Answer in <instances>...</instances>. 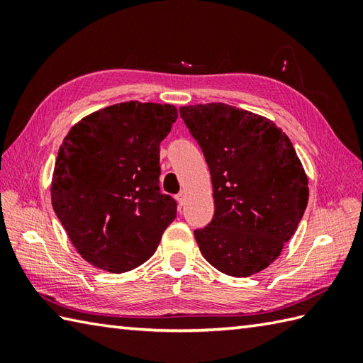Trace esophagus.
Returning <instances> with one entry per match:
<instances>
[{
    "label": "esophagus",
    "instance_id": "1",
    "mask_svg": "<svg viewBox=\"0 0 363 363\" xmlns=\"http://www.w3.org/2000/svg\"><path fill=\"white\" fill-rule=\"evenodd\" d=\"M176 199H177V203L182 206L184 201H186V191H179V194L176 195Z\"/></svg>",
    "mask_w": 363,
    "mask_h": 363
}]
</instances>
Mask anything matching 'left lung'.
<instances>
[{
  "instance_id": "8db88e82",
  "label": "left lung",
  "mask_w": 363,
  "mask_h": 363,
  "mask_svg": "<svg viewBox=\"0 0 363 363\" xmlns=\"http://www.w3.org/2000/svg\"><path fill=\"white\" fill-rule=\"evenodd\" d=\"M211 169L215 204L195 230L218 272L248 277L279 257L309 201V181L290 138L272 120L223 103L179 107Z\"/></svg>"
}]
</instances>
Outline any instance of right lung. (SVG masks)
<instances>
[{"instance_id": "1", "label": "right lung", "mask_w": 363, "mask_h": 363, "mask_svg": "<svg viewBox=\"0 0 363 363\" xmlns=\"http://www.w3.org/2000/svg\"><path fill=\"white\" fill-rule=\"evenodd\" d=\"M172 104L126 101L79 120L60 145L51 204L84 260L125 273L148 260L176 218L159 189V146L172 130Z\"/></svg>"}]
</instances>
